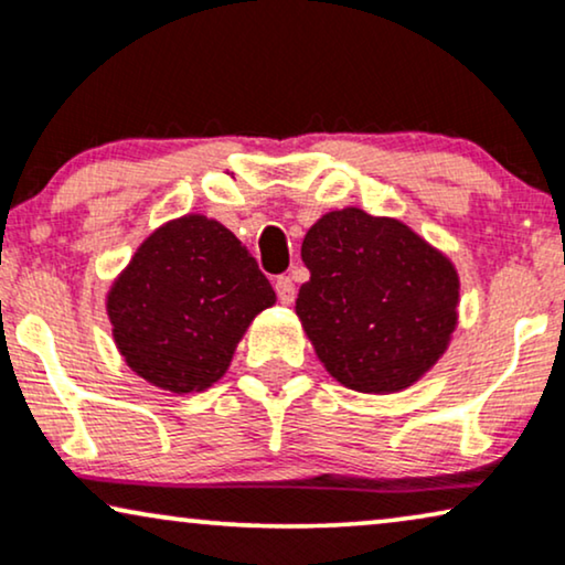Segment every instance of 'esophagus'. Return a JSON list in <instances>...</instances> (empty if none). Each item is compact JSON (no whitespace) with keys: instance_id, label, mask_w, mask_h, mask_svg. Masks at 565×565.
Listing matches in <instances>:
<instances>
[{"instance_id":"obj_1","label":"esophagus","mask_w":565,"mask_h":565,"mask_svg":"<svg viewBox=\"0 0 565 565\" xmlns=\"http://www.w3.org/2000/svg\"><path fill=\"white\" fill-rule=\"evenodd\" d=\"M275 290H277V298H280L282 306H290L292 300H296V282L290 280V277H277L275 280Z\"/></svg>"}]
</instances>
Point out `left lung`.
<instances>
[{
  "label": "left lung",
  "instance_id": "1",
  "mask_svg": "<svg viewBox=\"0 0 565 565\" xmlns=\"http://www.w3.org/2000/svg\"><path fill=\"white\" fill-rule=\"evenodd\" d=\"M296 313L327 373L348 390L413 386L449 348L459 321L454 262L397 217L332 210L306 233Z\"/></svg>",
  "mask_w": 565,
  "mask_h": 565
}]
</instances>
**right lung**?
<instances>
[{"label":"right lung","instance_id":"right-lung-1","mask_svg":"<svg viewBox=\"0 0 565 565\" xmlns=\"http://www.w3.org/2000/svg\"><path fill=\"white\" fill-rule=\"evenodd\" d=\"M275 290L223 223L189 212L139 244L106 292L116 350L148 384L204 392L225 376L241 337Z\"/></svg>","mask_w":565,"mask_h":565}]
</instances>
